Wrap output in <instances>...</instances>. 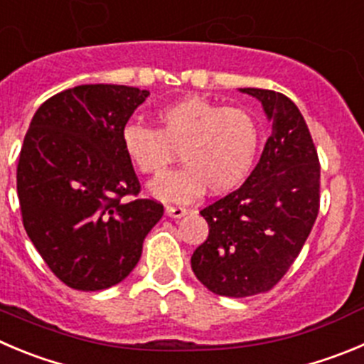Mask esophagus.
<instances>
[{
  "label": "esophagus",
  "instance_id": "1",
  "mask_svg": "<svg viewBox=\"0 0 364 364\" xmlns=\"http://www.w3.org/2000/svg\"><path fill=\"white\" fill-rule=\"evenodd\" d=\"M165 213L168 217H172V219H181V217H185L188 213V210L185 206H166Z\"/></svg>",
  "mask_w": 364,
  "mask_h": 364
}]
</instances>
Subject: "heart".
Masks as SVG:
<instances>
[{"mask_svg":"<svg viewBox=\"0 0 364 364\" xmlns=\"http://www.w3.org/2000/svg\"><path fill=\"white\" fill-rule=\"evenodd\" d=\"M156 120L158 131L140 124L122 131L125 156L144 174L162 173L178 150L186 161L183 169L149 185L154 198L186 203L206 188L220 196L246 181L260 147L259 124L247 111L190 95L161 107Z\"/></svg>","mask_w":364,"mask_h":364,"instance_id":"heart-1","label":"heart"}]
</instances>
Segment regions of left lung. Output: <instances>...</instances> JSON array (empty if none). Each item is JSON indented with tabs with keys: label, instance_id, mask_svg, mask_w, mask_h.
<instances>
[{
	"label": "left lung",
	"instance_id": "obj_1",
	"mask_svg": "<svg viewBox=\"0 0 364 364\" xmlns=\"http://www.w3.org/2000/svg\"><path fill=\"white\" fill-rule=\"evenodd\" d=\"M239 91L262 104L273 131L244 185L201 210L210 233L190 260L206 289L230 298L277 285L304 247L320 208V161L296 104L271 90Z\"/></svg>",
	"mask_w": 364,
	"mask_h": 364
}]
</instances>
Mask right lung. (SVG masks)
Wrapping results in <instances>:
<instances>
[{"mask_svg": "<svg viewBox=\"0 0 364 364\" xmlns=\"http://www.w3.org/2000/svg\"><path fill=\"white\" fill-rule=\"evenodd\" d=\"M149 91L84 84L53 95L33 114L18 163L23 226L60 282L102 291L141 257L163 206L138 196L122 131Z\"/></svg>", "mask_w": 364, "mask_h": 364, "instance_id": "add662e5", "label": "right lung"}]
</instances>
